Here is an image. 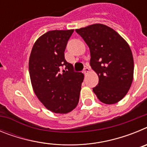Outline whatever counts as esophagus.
I'll return each instance as SVG.
<instances>
[{
	"instance_id": "1",
	"label": "esophagus",
	"mask_w": 147,
	"mask_h": 147,
	"mask_svg": "<svg viewBox=\"0 0 147 147\" xmlns=\"http://www.w3.org/2000/svg\"><path fill=\"white\" fill-rule=\"evenodd\" d=\"M89 67H88V66H85V68H84V70H83V72H84V74H87L88 72H89Z\"/></svg>"
}]
</instances>
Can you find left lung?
I'll use <instances>...</instances> for the list:
<instances>
[{"instance_id": "left-lung-1", "label": "left lung", "mask_w": 147, "mask_h": 147, "mask_svg": "<svg viewBox=\"0 0 147 147\" xmlns=\"http://www.w3.org/2000/svg\"><path fill=\"white\" fill-rule=\"evenodd\" d=\"M90 49V65L98 76L93 88L102 102L112 105L125 96L133 80L134 62L129 45L115 30L93 24L76 30Z\"/></svg>"}]
</instances>
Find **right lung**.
Here are the masks:
<instances>
[{"mask_svg": "<svg viewBox=\"0 0 147 147\" xmlns=\"http://www.w3.org/2000/svg\"><path fill=\"white\" fill-rule=\"evenodd\" d=\"M74 30H54L35 42L28 70L34 91L48 110L67 113L78 105L84 75L65 59V50Z\"/></svg>", "mask_w": 147, "mask_h": 147, "instance_id": "obj_1", "label": "right lung"}]
</instances>
